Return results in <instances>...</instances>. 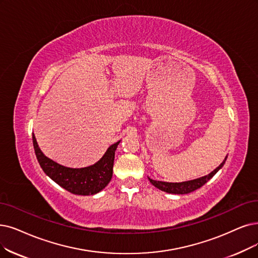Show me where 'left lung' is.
Listing matches in <instances>:
<instances>
[{
    "label": "left lung",
    "mask_w": 258,
    "mask_h": 258,
    "mask_svg": "<svg viewBox=\"0 0 258 258\" xmlns=\"http://www.w3.org/2000/svg\"><path fill=\"white\" fill-rule=\"evenodd\" d=\"M226 158L228 157H225V159L223 160V162L219 165V166L215 170H213L211 173H209L208 176H204V177L195 179V180H190V181H186V182H180V183H169V182H163V181H156V180H152L150 178H148V179L153 186H156L157 188H159L163 191H166L169 194H177V195L188 194V192H191L196 189L200 188L209 180H211L215 176V174L217 173V171L223 166Z\"/></svg>",
    "instance_id": "obj_1"
}]
</instances>
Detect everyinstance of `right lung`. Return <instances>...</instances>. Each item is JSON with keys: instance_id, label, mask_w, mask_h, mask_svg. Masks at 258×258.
<instances>
[{"instance_id": "add662e5", "label": "right lung", "mask_w": 258, "mask_h": 258, "mask_svg": "<svg viewBox=\"0 0 258 258\" xmlns=\"http://www.w3.org/2000/svg\"><path fill=\"white\" fill-rule=\"evenodd\" d=\"M119 142L111 145L104 157L94 165L84 168H70L45 157L39 148L36 138L33 135L35 153L41 168L61 187L72 194L81 196L95 195L109 184L113 173L115 150Z\"/></svg>"}]
</instances>
